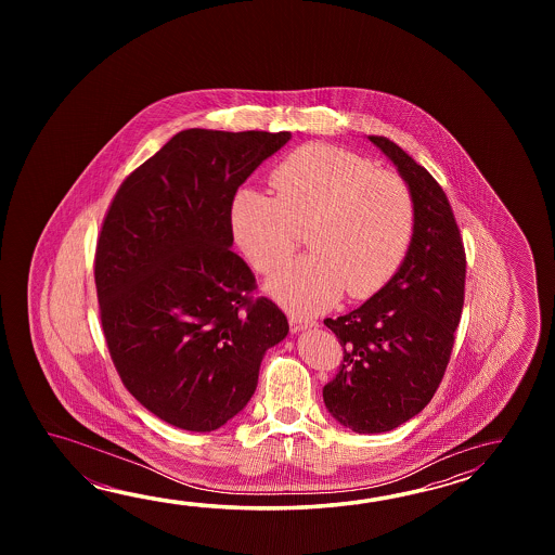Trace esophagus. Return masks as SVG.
Masks as SVG:
<instances>
[{
    "label": "esophagus",
    "instance_id": "esophagus-1",
    "mask_svg": "<svg viewBox=\"0 0 555 555\" xmlns=\"http://www.w3.org/2000/svg\"><path fill=\"white\" fill-rule=\"evenodd\" d=\"M289 327H292V333H301V331L315 327V321H313V319H304L297 318V315H292V318H289Z\"/></svg>",
    "mask_w": 555,
    "mask_h": 555
}]
</instances>
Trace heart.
Listing matches in <instances>:
<instances>
[{
  "instance_id": "b5f03b06",
  "label": "heart",
  "mask_w": 555,
  "mask_h": 555,
  "mask_svg": "<svg viewBox=\"0 0 555 555\" xmlns=\"http://www.w3.org/2000/svg\"><path fill=\"white\" fill-rule=\"evenodd\" d=\"M272 184L275 196L237 190L230 225L260 272L282 266L307 228L311 251L266 282L289 311L318 313L345 289L365 299L401 268L414 234L413 194L401 177L337 146L306 144L273 168Z\"/></svg>"
}]
</instances>
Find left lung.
Returning <instances> with one entry per match:
<instances>
[{"label": "left lung", "mask_w": 555, "mask_h": 555, "mask_svg": "<svg viewBox=\"0 0 555 555\" xmlns=\"http://www.w3.org/2000/svg\"><path fill=\"white\" fill-rule=\"evenodd\" d=\"M397 166L414 201L401 268L351 313L325 319L343 365L323 387L331 416L359 435L387 433L421 413L449 365L464 306L466 256L444 190L385 137H369Z\"/></svg>", "instance_id": "8db88e82"}]
</instances>
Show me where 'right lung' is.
I'll list each match as a JSON object with an SVG mask.
<instances>
[{
  "label": "right lung",
  "instance_id": "obj_1",
  "mask_svg": "<svg viewBox=\"0 0 555 555\" xmlns=\"http://www.w3.org/2000/svg\"><path fill=\"white\" fill-rule=\"evenodd\" d=\"M292 132L180 130L118 189L94 256L106 347L160 421L212 433L248 404L289 325L232 251L230 204Z\"/></svg>",
  "mask_w": 555,
  "mask_h": 555
}]
</instances>
